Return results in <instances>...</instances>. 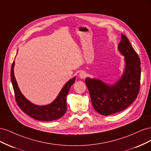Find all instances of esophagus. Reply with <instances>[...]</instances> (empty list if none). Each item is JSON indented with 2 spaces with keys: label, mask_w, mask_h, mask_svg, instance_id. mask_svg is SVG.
I'll use <instances>...</instances> for the list:
<instances>
[{
  "label": "esophagus",
  "mask_w": 151,
  "mask_h": 151,
  "mask_svg": "<svg viewBox=\"0 0 151 151\" xmlns=\"http://www.w3.org/2000/svg\"><path fill=\"white\" fill-rule=\"evenodd\" d=\"M86 76H87V74H86L85 72L82 71L81 72H80V74H79L80 78H81V79H85L86 77Z\"/></svg>",
  "instance_id": "1"
}]
</instances>
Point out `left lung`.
<instances>
[{
  "label": "left lung",
  "instance_id": "obj_1",
  "mask_svg": "<svg viewBox=\"0 0 151 151\" xmlns=\"http://www.w3.org/2000/svg\"><path fill=\"white\" fill-rule=\"evenodd\" d=\"M118 49L125 57V68L115 84L108 85L101 80L89 77L85 80L93 106L102 115L123 111L135 101L139 93L140 60L129 40L123 34Z\"/></svg>",
  "mask_w": 151,
  "mask_h": 151
}]
</instances>
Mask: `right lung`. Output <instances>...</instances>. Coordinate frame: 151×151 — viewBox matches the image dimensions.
Instances as JSON below:
<instances>
[{"label": "right lung", "instance_id": "add662e5", "mask_svg": "<svg viewBox=\"0 0 151 151\" xmlns=\"http://www.w3.org/2000/svg\"><path fill=\"white\" fill-rule=\"evenodd\" d=\"M14 64L15 62L14 61L11 69V78L16 101L21 110L35 120L45 122L58 119L64 115L67 111V96L72 85L75 83L76 77H73L67 82L52 103L44 106H39L30 102L21 93L14 73Z\"/></svg>", "mask_w": 151, "mask_h": 151}]
</instances>
